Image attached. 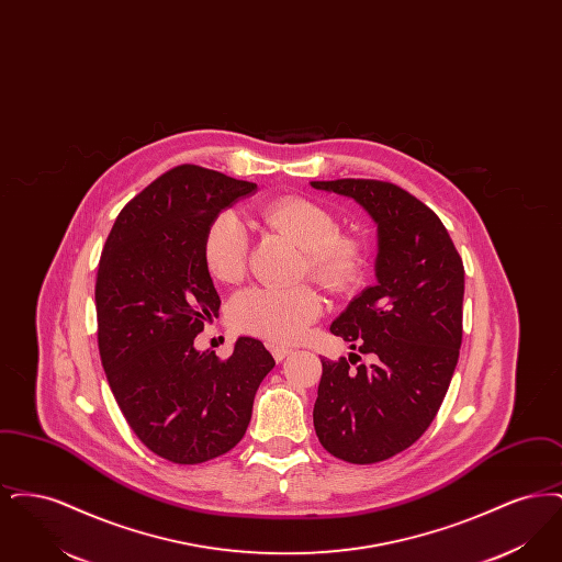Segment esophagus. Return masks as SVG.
Wrapping results in <instances>:
<instances>
[{"label":"esophagus","mask_w":562,"mask_h":562,"mask_svg":"<svg viewBox=\"0 0 562 562\" xmlns=\"http://www.w3.org/2000/svg\"><path fill=\"white\" fill-rule=\"evenodd\" d=\"M269 349H271L276 362H282V360L293 351V349L284 348V346H269Z\"/></svg>","instance_id":"obj_1"}]
</instances>
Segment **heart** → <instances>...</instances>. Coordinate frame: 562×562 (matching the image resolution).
Returning a JSON list of instances; mask_svg holds the SVG:
<instances>
[{
  "label": "heart",
  "mask_w": 562,
  "mask_h": 562,
  "mask_svg": "<svg viewBox=\"0 0 562 562\" xmlns=\"http://www.w3.org/2000/svg\"><path fill=\"white\" fill-rule=\"evenodd\" d=\"M263 232L291 241L305 257L307 273L322 286L339 291L360 268L353 241L337 234L328 209L307 198H280L250 214ZM204 261L214 280L240 282L248 266V236L234 214L216 216L204 236ZM321 296L307 286L293 291L248 289L229 303V321L246 333L271 341H294L321 316Z\"/></svg>",
  "instance_id": "1"
}]
</instances>
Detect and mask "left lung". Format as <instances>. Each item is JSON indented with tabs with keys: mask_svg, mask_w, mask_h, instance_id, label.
<instances>
[{
	"mask_svg": "<svg viewBox=\"0 0 562 562\" xmlns=\"http://www.w3.org/2000/svg\"><path fill=\"white\" fill-rule=\"evenodd\" d=\"M310 186L353 200L376 225L374 284L330 324L374 362L322 360L314 428L348 463L385 461L422 438L447 396L461 348L463 263L442 221L404 189L364 179Z\"/></svg>",
	"mask_w": 562,
	"mask_h": 562,
	"instance_id": "left-lung-1",
	"label": "left lung"
}]
</instances>
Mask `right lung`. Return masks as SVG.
<instances>
[{
  "instance_id": "add662e5",
  "label": "right lung",
  "mask_w": 562,
  "mask_h": 562,
  "mask_svg": "<svg viewBox=\"0 0 562 562\" xmlns=\"http://www.w3.org/2000/svg\"><path fill=\"white\" fill-rule=\"evenodd\" d=\"M255 191L209 168H172L122 209L101 255L94 299L109 387L138 440L172 463L232 451L276 367L252 337H238L227 360L193 346L221 305L204 236Z\"/></svg>"
}]
</instances>
